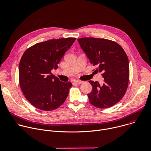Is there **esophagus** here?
<instances>
[{
    "instance_id": "1",
    "label": "esophagus",
    "mask_w": 151,
    "mask_h": 151,
    "mask_svg": "<svg viewBox=\"0 0 151 151\" xmlns=\"http://www.w3.org/2000/svg\"><path fill=\"white\" fill-rule=\"evenodd\" d=\"M75 82L76 83H79V84H81V83H83V81H79V80H76Z\"/></svg>"
}]
</instances>
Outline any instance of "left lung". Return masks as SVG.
I'll use <instances>...</instances> for the list:
<instances>
[{"mask_svg": "<svg viewBox=\"0 0 151 151\" xmlns=\"http://www.w3.org/2000/svg\"><path fill=\"white\" fill-rule=\"evenodd\" d=\"M78 41L104 78L101 85L89 81L93 87L87 95L90 103L100 109L113 106L122 99L128 87L129 63L125 52L117 43L108 39L83 37Z\"/></svg>", "mask_w": 151, "mask_h": 151, "instance_id": "8db88e82", "label": "left lung"}]
</instances>
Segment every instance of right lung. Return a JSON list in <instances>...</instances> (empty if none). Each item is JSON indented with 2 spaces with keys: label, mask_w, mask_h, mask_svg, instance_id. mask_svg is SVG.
Returning a JSON list of instances; mask_svg holds the SVG:
<instances>
[{
  "label": "right lung",
  "mask_w": 151,
  "mask_h": 151,
  "mask_svg": "<svg viewBox=\"0 0 151 151\" xmlns=\"http://www.w3.org/2000/svg\"><path fill=\"white\" fill-rule=\"evenodd\" d=\"M76 38L51 39L37 43L23 54L19 64V80L27 100L42 111H52L66 100L72 84L52 75Z\"/></svg>",
  "instance_id": "add662e5"
}]
</instances>
